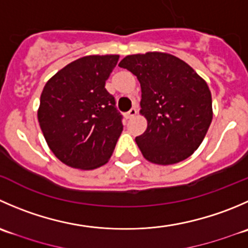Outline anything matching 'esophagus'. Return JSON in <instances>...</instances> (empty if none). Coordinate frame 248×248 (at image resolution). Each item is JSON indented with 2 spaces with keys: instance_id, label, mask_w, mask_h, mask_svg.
<instances>
[{
  "instance_id": "esophagus-1",
  "label": "esophagus",
  "mask_w": 248,
  "mask_h": 248,
  "mask_svg": "<svg viewBox=\"0 0 248 248\" xmlns=\"http://www.w3.org/2000/svg\"><path fill=\"white\" fill-rule=\"evenodd\" d=\"M137 112H138V111H137L136 108H132V109L129 110V111L126 114V119H128V120L133 119V117L137 115Z\"/></svg>"
}]
</instances>
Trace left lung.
<instances>
[{
  "mask_svg": "<svg viewBox=\"0 0 248 248\" xmlns=\"http://www.w3.org/2000/svg\"><path fill=\"white\" fill-rule=\"evenodd\" d=\"M119 66L140 83V114L148 127L136 143L144 157L167 166L193 155L213 117L206 81L184 60L163 52L127 55Z\"/></svg>",
  "mask_w": 248,
  "mask_h": 248,
  "instance_id": "8db88e82",
  "label": "left lung"
}]
</instances>
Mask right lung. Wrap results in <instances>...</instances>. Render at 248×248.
I'll use <instances>...</instances> for the list:
<instances>
[{"label": "right lung", "instance_id": "right-lung-1", "mask_svg": "<svg viewBox=\"0 0 248 248\" xmlns=\"http://www.w3.org/2000/svg\"><path fill=\"white\" fill-rule=\"evenodd\" d=\"M120 55H86L58 71L43 87L37 119L52 153L66 166L105 165L121 136L122 116L105 82Z\"/></svg>", "mask_w": 248, "mask_h": 248}]
</instances>
